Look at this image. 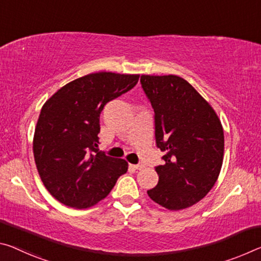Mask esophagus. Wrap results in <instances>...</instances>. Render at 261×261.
Wrapping results in <instances>:
<instances>
[{
  "label": "esophagus",
  "instance_id": "esophagus-1",
  "mask_svg": "<svg viewBox=\"0 0 261 261\" xmlns=\"http://www.w3.org/2000/svg\"><path fill=\"white\" fill-rule=\"evenodd\" d=\"M132 167H134L135 169H143L144 168V165L142 164H137V165H131Z\"/></svg>",
  "mask_w": 261,
  "mask_h": 261
}]
</instances>
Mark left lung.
<instances>
[{
    "label": "left lung",
    "instance_id": "left-lung-1",
    "mask_svg": "<svg viewBox=\"0 0 261 261\" xmlns=\"http://www.w3.org/2000/svg\"><path fill=\"white\" fill-rule=\"evenodd\" d=\"M154 110L155 144L166 153L155 167L158 185L147 190L155 203L181 210L197 203L214 187L224 154L220 118L194 87L176 75H142Z\"/></svg>",
    "mask_w": 261,
    "mask_h": 261
}]
</instances>
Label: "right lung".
<instances>
[{
    "label": "right lung",
    "mask_w": 261,
    "mask_h": 261,
    "mask_svg": "<svg viewBox=\"0 0 261 261\" xmlns=\"http://www.w3.org/2000/svg\"><path fill=\"white\" fill-rule=\"evenodd\" d=\"M138 79V74H88L45 102L35 130L34 155L44 186L63 204L89 208L126 173L125 160L98 151L97 135L105 106L134 88Z\"/></svg>",
    "instance_id": "1"
}]
</instances>
